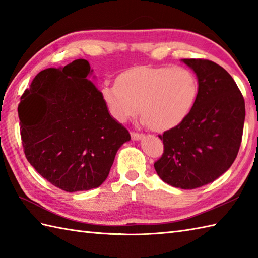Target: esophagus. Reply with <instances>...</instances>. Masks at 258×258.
I'll list each match as a JSON object with an SVG mask.
<instances>
[{
    "label": "esophagus",
    "instance_id": "34e87169",
    "mask_svg": "<svg viewBox=\"0 0 258 258\" xmlns=\"http://www.w3.org/2000/svg\"><path fill=\"white\" fill-rule=\"evenodd\" d=\"M131 135H132V139L134 141H140V140H142V139L144 138V135L143 134H140V133H132Z\"/></svg>",
    "mask_w": 258,
    "mask_h": 258
}]
</instances>
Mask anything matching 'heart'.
Instances as JSON below:
<instances>
[{
    "label": "heart",
    "instance_id": "b5f03b06",
    "mask_svg": "<svg viewBox=\"0 0 258 258\" xmlns=\"http://www.w3.org/2000/svg\"><path fill=\"white\" fill-rule=\"evenodd\" d=\"M100 94L118 122L143 114L142 122L157 132L176 128L189 116L199 95V81L183 67H136L103 84Z\"/></svg>",
    "mask_w": 258,
    "mask_h": 258
}]
</instances>
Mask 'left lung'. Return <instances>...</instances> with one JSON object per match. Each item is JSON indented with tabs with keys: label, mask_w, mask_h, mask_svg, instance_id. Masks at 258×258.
<instances>
[{
	"label": "left lung",
	"mask_w": 258,
	"mask_h": 258,
	"mask_svg": "<svg viewBox=\"0 0 258 258\" xmlns=\"http://www.w3.org/2000/svg\"><path fill=\"white\" fill-rule=\"evenodd\" d=\"M199 81L193 111L176 128L160 135L164 153L154 167L173 187L194 189L232 166L242 142L245 102L226 70L208 59L183 58Z\"/></svg>",
	"instance_id": "8db88e82"
}]
</instances>
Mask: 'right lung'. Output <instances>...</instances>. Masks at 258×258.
Here are the masks:
<instances>
[{
    "mask_svg": "<svg viewBox=\"0 0 258 258\" xmlns=\"http://www.w3.org/2000/svg\"><path fill=\"white\" fill-rule=\"evenodd\" d=\"M92 73L83 58L41 71L18 108L27 161L41 176L70 193L102 185L118 149L131 140L89 80Z\"/></svg>",
    "mask_w": 258,
    "mask_h": 258,
    "instance_id": "add662e5",
    "label": "right lung"
}]
</instances>
